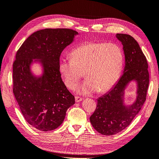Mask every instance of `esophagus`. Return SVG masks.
Masks as SVG:
<instances>
[{
    "mask_svg": "<svg viewBox=\"0 0 159 159\" xmlns=\"http://www.w3.org/2000/svg\"><path fill=\"white\" fill-rule=\"evenodd\" d=\"M75 100L76 102H80L82 100V98L80 97H75Z\"/></svg>",
    "mask_w": 159,
    "mask_h": 159,
    "instance_id": "obj_1",
    "label": "esophagus"
}]
</instances>
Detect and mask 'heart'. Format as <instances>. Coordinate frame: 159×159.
<instances>
[{"instance_id": "b5f03b06", "label": "heart", "mask_w": 159, "mask_h": 159, "mask_svg": "<svg viewBox=\"0 0 159 159\" xmlns=\"http://www.w3.org/2000/svg\"><path fill=\"white\" fill-rule=\"evenodd\" d=\"M70 58L60 60L59 71L65 85L70 89L77 86L84 72L87 79L77 89L82 94L109 91L123 70V52L117 43L84 42L72 51Z\"/></svg>"}]
</instances>
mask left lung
<instances>
[{"label":"left lung","instance_id":"obj_1","mask_svg":"<svg viewBox=\"0 0 159 159\" xmlns=\"http://www.w3.org/2000/svg\"><path fill=\"white\" fill-rule=\"evenodd\" d=\"M125 58L123 74L111 89L97 99L96 110L90 117L93 128L101 134L111 136L130 124L146 100L149 86L148 64L138 43L130 35L117 34ZM132 80L137 82V98L131 105L124 103V91Z\"/></svg>","mask_w":159,"mask_h":159}]
</instances>
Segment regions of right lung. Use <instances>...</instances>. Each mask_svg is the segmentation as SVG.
Instances as JSON below:
<instances>
[{
    "label": "right lung",
    "instance_id": "right-lung-1",
    "mask_svg": "<svg viewBox=\"0 0 159 159\" xmlns=\"http://www.w3.org/2000/svg\"><path fill=\"white\" fill-rule=\"evenodd\" d=\"M78 33L69 29H46L32 34L18 49L13 64V93L27 122L41 131L57 129L75 103L59 71L60 56ZM34 60V61L33 60ZM39 62L43 74L30 66Z\"/></svg>",
    "mask_w": 159,
    "mask_h": 159
}]
</instances>
